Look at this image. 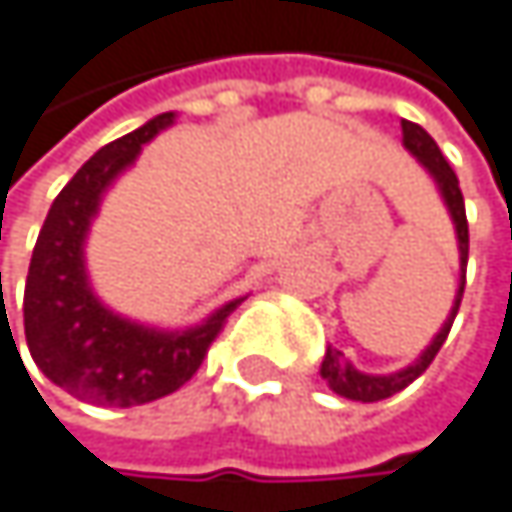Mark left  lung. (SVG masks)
Segmentation results:
<instances>
[{"label":"left lung","mask_w":512,"mask_h":512,"mask_svg":"<svg viewBox=\"0 0 512 512\" xmlns=\"http://www.w3.org/2000/svg\"><path fill=\"white\" fill-rule=\"evenodd\" d=\"M402 140H405V146L417 155V161L435 176V182H438V188H441V194H444V203H447V209H450V215H453L456 236H459V254H462V282H459L456 303H453L450 318L444 321L441 333L432 339V345L423 351V357H420L414 366H408V369H402V372H396V375H363V372H357V369L345 360L342 351L327 348L324 363H321V375H324V381L333 387V393H339V396H345V399H354V402H381V399H390V396L402 393L408 384H414V381L432 366V360L438 357L441 345L447 342L450 327H453V321H456V312H459V306H462V294H465L468 218H465V197H462V188H459V176H456V170L450 167V161L441 155V149H438V143L429 137V131L420 128L417 122L402 119Z\"/></svg>","instance_id":"1"}]
</instances>
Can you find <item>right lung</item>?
<instances>
[{
	"label": "right lung",
	"mask_w": 512,
	"mask_h": 512,
	"mask_svg": "<svg viewBox=\"0 0 512 512\" xmlns=\"http://www.w3.org/2000/svg\"><path fill=\"white\" fill-rule=\"evenodd\" d=\"M170 122L173 113H161L101 146L53 200L32 251L23 294L29 354L56 387L92 405L134 408L179 390L200 369L227 315L242 303L221 306L185 333H158L107 312L89 291L83 239L98 200L140 146Z\"/></svg>",
	"instance_id": "1"
}]
</instances>
